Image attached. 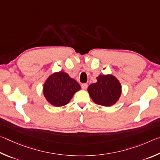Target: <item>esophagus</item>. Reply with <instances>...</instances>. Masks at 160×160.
Returning a JSON list of instances; mask_svg holds the SVG:
<instances>
[{
	"label": "esophagus",
	"instance_id": "34e87169",
	"mask_svg": "<svg viewBox=\"0 0 160 160\" xmlns=\"http://www.w3.org/2000/svg\"><path fill=\"white\" fill-rule=\"evenodd\" d=\"M82 88L83 90H86V89L88 88V84H87V83H82Z\"/></svg>",
	"mask_w": 160,
	"mask_h": 160
}]
</instances>
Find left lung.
<instances>
[{
  "label": "left lung",
  "mask_w": 160,
  "mask_h": 160,
  "mask_svg": "<svg viewBox=\"0 0 160 160\" xmlns=\"http://www.w3.org/2000/svg\"><path fill=\"white\" fill-rule=\"evenodd\" d=\"M97 82L88 88L89 96L97 105L110 107L118 101L122 94L119 81L112 74L99 75Z\"/></svg>",
  "instance_id": "left-lung-1"
}]
</instances>
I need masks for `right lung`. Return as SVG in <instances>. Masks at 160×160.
Returning a JSON list of instances; mask_svg holds the SVG:
<instances>
[{
	"mask_svg": "<svg viewBox=\"0 0 160 160\" xmlns=\"http://www.w3.org/2000/svg\"><path fill=\"white\" fill-rule=\"evenodd\" d=\"M81 86L74 78L64 72H54L45 82L43 93L45 98L55 107L68 104Z\"/></svg>",
	"mask_w": 160,
	"mask_h": 160,
	"instance_id": "obj_1",
	"label": "right lung"
}]
</instances>
